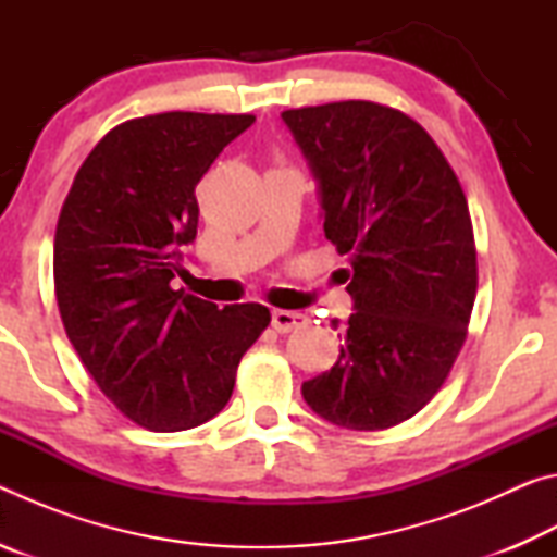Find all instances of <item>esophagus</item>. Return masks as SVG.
Wrapping results in <instances>:
<instances>
[{"mask_svg": "<svg viewBox=\"0 0 557 557\" xmlns=\"http://www.w3.org/2000/svg\"><path fill=\"white\" fill-rule=\"evenodd\" d=\"M307 324H309L307 314L289 312V309H275V312H272V329L280 334H287V332H292V329H299Z\"/></svg>", "mask_w": 557, "mask_h": 557, "instance_id": "1", "label": "esophagus"}]
</instances>
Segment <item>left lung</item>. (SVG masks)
<instances>
[{"label":"left lung","instance_id":"obj_1","mask_svg":"<svg viewBox=\"0 0 557 557\" xmlns=\"http://www.w3.org/2000/svg\"><path fill=\"white\" fill-rule=\"evenodd\" d=\"M282 117L319 182L326 238L348 256L356 309L338 361L301 395L338 428L400 425L435 398L467 342L479 280L467 196L400 110L342 100Z\"/></svg>","mask_w":557,"mask_h":557}]
</instances>
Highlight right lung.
<instances>
[{"instance_id": "add662e5", "label": "right lung", "mask_w": 557, "mask_h": 557, "mask_svg": "<svg viewBox=\"0 0 557 557\" xmlns=\"http://www.w3.org/2000/svg\"><path fill=\"white\" fill-rule=\"evenodd\" d=\"M256 115L159 112L112 127L81 164L53 240L65 336L135 425H203L231 400L243 354L270 324L258 301L219 309L172 289L196 238L194 188Z\"/></svg>"}]
</instances>
